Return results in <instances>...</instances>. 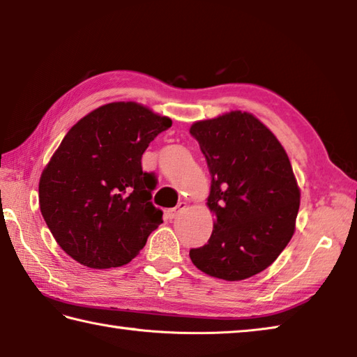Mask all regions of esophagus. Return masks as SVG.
<instances>
[{"label":"esophagus","mask_w":357,"mask_h":357,"mask_svg":"<svg viewBox=\"0 0 357 357\" xmlns=\"http://www.w3.org/2000/svg\"><path fill=\"white\" fill-rule=\"evenodd\" d=\"M185 208H186V204H185V202H180V204L177 205V208H174V210H171V211H169V216H171V218H177L180 213H183Z\"/></svg>","instance_id":"34e87169"}]
</instances>
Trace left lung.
I'll list each match as a JSON object with an SVG mask.
<instances>
[{"label": "left lung", "mask_w": 357, "mask_h": 357, "mask_svg": "<svg viewBox=\"0 0 357 357\" xmlns=\"http://www.w3.org/2000/svg\"><path fill=\"white\" fill-rule=\"evenodd\" d=\"M211 174L206 205L211 238L191 248L192 264L210 277L241 281L280 257L295 231L300 188L277 137L252 113L234 110L194 123Z\"/></svg>", "instance_id": "1"}]
</instances>
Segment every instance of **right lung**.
I'll use <instances>...</instances> for the list:
<instances>
[{
    "label": "right lung",
    "mask_w": 357,
    "mask_h": 357,
    "mask_svg": "<svg viewBox=\"0 0 357 357\" xmlns=\"http://www.w3.org/2000/svg\"><path fill=\"white\" fill-rule=\"evenodd\" d=\"M167 116L138 102H110L79 119L40 176L38 204L54 239L82 266L121 267L163 222L157 185L141 157Z\"/></svg>",
    "instance_id": "1"
}]
</instances>
